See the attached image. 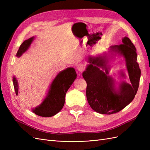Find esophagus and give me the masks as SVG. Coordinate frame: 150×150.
<instances>
[{"mask_svg":"<svg viewBox=\"0 0 150 150\" xmlns=\"http://www.w3.org/2000/svg\"><path fill=\"white\" fill-rule=\"evenodd\" d=\"M84 69H85V66L83 64H79L77 65V66H76V69L78 70L79 72H81L84 71Z\"/></svg>","mask_w":150,"mask_h":150,"instance_id":"1","label":"esophagus"}]
</instances>
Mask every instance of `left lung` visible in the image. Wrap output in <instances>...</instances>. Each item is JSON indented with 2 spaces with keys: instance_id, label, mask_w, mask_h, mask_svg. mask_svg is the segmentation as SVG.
<instances>
[{
  "instance_id": "1",
  "label": "left lung",
  "mask_w": 150,
  "mask_h": 150,
  "mask_svg": "<svg viewBox=\"0 0 150 150\" xmlns=\"http://www.w3.org/2000/svg\"><path fill=\"white\" fill-rule=\"evenodd\" d=\"M122 41L123 44L119 46H111V51L125 57L131 84L122 82L118 92L115 91L114 81L108 76L109 68L105 57H90V64L83 73L87 83L88 102L93 110L100 114L111 115L120 111L133 101L139 87L141 70L137 62V49L128 38H124ZM99 67L105 69V72L100 70Z\"/></svg>"
}]
</instances>
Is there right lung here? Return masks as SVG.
I'll return each mask as SVG.
<instances>
[{"label":"right lung","mask_w":150,"mask_h":150,"mask_svg":"<svg viewBox=\"0 0 150 150\" xmlns=\"http://www.w3.org/2000/svg\"><path fill=\"white\" fill-rule=\"evenodd\" d=\"M34 38H29L23 42L18 50L17 56H21L29 48ZM77 77L75 69L72 67L67 68L60 72L54 79L49 90L47 96L42 103L33 110L35 115L42 117H51L59 112L64 106L66 93L71 87ZM15 93L18 94V84L15 77L13 78Z\"/></svg>","instance_id":"obj_1"}]
</instances>
